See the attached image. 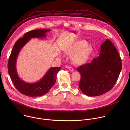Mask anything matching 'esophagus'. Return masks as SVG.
<instances>
[{
    "instance_id": "esophagus-1",
    "label": "esophagus",
    "mask_w": 130,
    "mask_h": 130,
    "mask_svg": "<svg viewBox=\"0 0 130 130\" xmlns=\"http://www.w3.org/2000/svg\"><path fill=\"white\" fill-rule=\"evenodd\" d=\"M68 69L70 71H71V72H72V71L74 70L73 68L72 67H71V66H69V67H68Z\"/></svg>"
}]
</instances>
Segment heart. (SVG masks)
Returning <instances> with one entry per match:
<instances>
[{"label":"heart","mask_w":130,"mask_h":130,"mask_svg":"<svg viewBox=\"0 0 130 130\" xmlns=\"http://www.w3.org/2000/svg\"><path fill=\"white\" fill-rule=\"evenodd\" d=\"M87 44L85 41H78L70 45L65 50L66 53L73 55L71 60L73 64L81 65L88 60L92 51V48Z\"/></svg>","instance_id":"heart-1"}]
</instances>
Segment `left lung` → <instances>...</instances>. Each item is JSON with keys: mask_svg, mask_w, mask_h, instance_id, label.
<instances>
[{"mask_svg": "<svg viewBox=\"0 0 130 130\" xmlns=\"http://www.w3.org/2000/svg\"><path fill=\"white\" fill-rule=\"evenodd\" d=\"M121 69V61L116 48L106 39L101 45L99 57L91 63L77 68L81 73L79 87L88 96L103 95L113 87Z\"/></svg>", "mask_w": 130, "mask_h": 130, "instance_id": "1", "label": "left lung"}]
</instances>
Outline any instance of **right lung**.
<instances>
[{"label":"right lung","instance_id":"right-lung-1","mask_svg":"<svg viewBox=\"0 0 130 130\" xmlns=\"http://www.w3.org/2000/svg\"><path fill=\"white\" fill-rule=\"evenodd\" d=\"M51 30L41 29L26 33L22 38L18 40L13 46L8 62V72L16 88L22 94L30 97L42 96L46 94L54 85L60 67H51L39 81L28 83L22 80L16 70L17 56L23 47L32 38H45L46 33Z\"/></svg>","mask_w":130,"mask_h":130}]
</instances>
